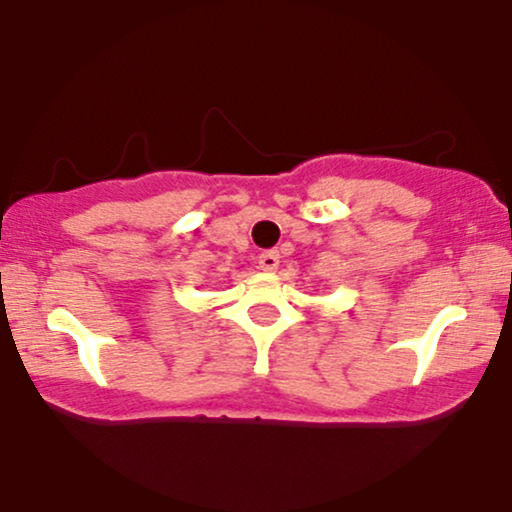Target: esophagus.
Segmentation results:
<instances>
[{"mask_svg":"<svg viewBox=\"0 0 512 512\" xmlns=\"http://www.w3.org/2000/svg\"><path fill=\"white\" fill-rule=\"evenodd\" d=\"M260 267L264 272H274L279 267V250H264L260 255Z\"/></svg>","mask_w":512,"mask_h":512,"instance_id":"34e87169","label":"esophagus"}]
</instances>
